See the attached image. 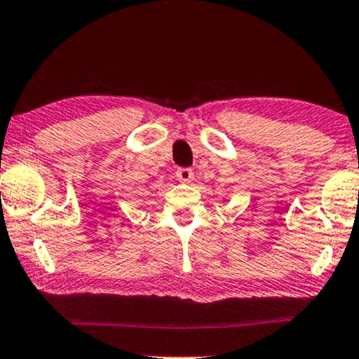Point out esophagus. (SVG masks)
I'll use <instances>...</instances> for the list:
<instances>
[{
	"label": "esophagus",
	"mask_w": 359,
	"mask_h": 359,
	"mask_svg": "<svg viewBox=\"0 0 359 359\" xmlns=\"http://www.w3.org/2000/svg\"><path fill=\"white\" fill-rule=\"evenodd\" d=\"M176 178H178L181 183H191L193 178H195V172L188 170V168H181V170L176 171Z\"/></svg>",
	"instance_id": "1"
}]
</instances>
